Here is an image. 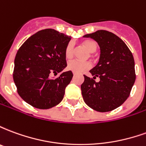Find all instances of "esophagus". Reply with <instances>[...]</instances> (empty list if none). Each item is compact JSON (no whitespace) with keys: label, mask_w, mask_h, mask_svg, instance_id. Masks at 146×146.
<instances>
[{"label":"esophagus","mask_w":146,"mask_h":146,"mask_svg":"<svg viewBox=\"0 0 146 146\" xmlns=\"http://www.w3.org/2000/svg\"><path fill=\"white\" fill-rule=\"evenodd\" d=\"M76 73H73V76H76Z\"/></svg>","instance_id":"esophagus-1"}]
</instances>
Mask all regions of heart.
Listing matches in <instances>:
<instances>
[{"label": "heart", "instance_id": "obj_1", "mask_svg": "<svg viewBox=\"0 0 146 146\" xmlns=\"http://www.w3.org/2000/svg\"><path fill=\"white\" fill-rule=\"evenodd\" d=\"M83 45L90 52H95L97 50L98 45L93 40H84ZM74 54V44L70 41L65 48V56L67 59L72 58ZM92 65L89 62H81L79 60H71L67 64V69L74 73H80L89 70Z\"/></svg>", "mask_w": 146, "mask_h": 146}]
</instances>
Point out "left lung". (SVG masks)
I'll list each match as a JSON object with an SVG mask.
<instances>
[{"label": "left lung", "instance_id": "8db88e82", "mask_svg": "<svg viewBox=\"0 0 146 146\" xmlns=\"http://www.w3.org/2000/svg\"><path fill=\"white\" fill-rule=\"evenodd\" d=\"M84 36L95 40L100 48L98 64L90 70L93 78L84 75L80 86L84 101L98 112L112 111L127 100L135 84L133 54L119 36L106 30ZM96 77L100 79L98 82L94 80Z\"/></svg>", "mask_w": 146, "mask_h": 146}]
</instances>
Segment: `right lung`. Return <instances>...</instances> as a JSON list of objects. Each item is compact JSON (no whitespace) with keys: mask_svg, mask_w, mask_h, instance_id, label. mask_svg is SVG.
<instances>
[{"mask_svg":"<svg viewBox=\"0 0 146 146\" xmlns=\"http://www.w3.org/2000/svg\"><path fill=\"white\" fill-rule=\"evenodd\" d=\"M71 37L53 29L40 30L27 39L15 58L13 80L18 94L33 107L48 110L60 103L73 78L71 71L56 78L66 67L65 48Z\"/></svg>","mask_w":146,"mask_h":146,"instance_id":"add662e5","label":"right lung"}]
</instances>
